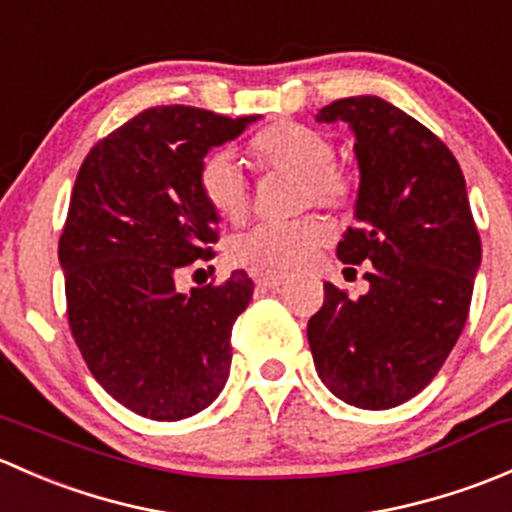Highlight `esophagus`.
<instances>
[{
  "mask_svg": "<svg viewBox=\"0 0 512 512\" xmlns=\"http://www.w3.org/2000/svg\"><path fill=\"white\" fill-rule=\"evenodd\" d=\"M252 277H255L257 285L265 287V289H272V292L282 289L287 282V275H282V272H255Z\"/></svg>",
  "mask_w": 512,
  "mask_h": 512,
  "instance_id": "esophagus-1",
  "label": "esophagus"
}]
</instances>
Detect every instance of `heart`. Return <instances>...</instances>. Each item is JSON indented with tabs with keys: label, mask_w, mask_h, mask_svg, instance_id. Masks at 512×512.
<instances>
[{
	"label": "heart",
	"mask_w": 512,
	"mask_h": 512,
	"mask_svg": "<svg viewBox=\"0 0 512 512\" xmlns=\"http://www.w3.org/2000/svg\"><path fill=\"white\" fill-rule=\"evenodd\" d=\"M262 170H289L302 175L299 205L342 208L352 195V183L334 165V143L317 128L282 121L262 128L247 146ZM198 188L205 203L223 220L240 223L250 208V183L230 151H215L198 168ZM327 240L322 220L297 218L282 223H257L227 242V255L237 265L257 270H294L304 265Z\"/></svg>",
	"instance_id": "1"
}]
</instances>
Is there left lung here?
<instances>
[{"mask_svg": "<svg viewBox=\"0 0 512 512\" xmlns=\"http://www.w3.org/2000/svg\"><path fill=\"white\" fill-rule=\"evenodd\" d=\"M317 121L349 123L356 138L359 225L337 257L371 270L359 299L324 282L309 349L337 399L394 409L431 384L466 327L480 267L466 178L441 138L379 96L339 98Z\"/></svg>", "mask_w": 512, "mask_h": 512, "instance_id": "obj_1", "label": "left lung"}]
</instances>
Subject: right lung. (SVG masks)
Masks as SVG:
<instances>
[{"label": "right lung", "mask_w": 512, "mask_h": 512, "mask_svg": "<svg viewBox=\"0 0 512 512\" xmlns=\"http://www.w3.org/2000/svg\"><path fill=\"white\" fill-rule=\"evenodd\" d=\"M257 118L148 108L98 141L76 175L59 240L69 327L94 379L138 416L198 414L230 374L232 324L252 280L235 270L183 294L175 277L218 242L200 163Z\"/></svg>", "instance_id": "right-lung-1"}]
</instances>
